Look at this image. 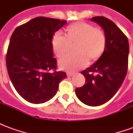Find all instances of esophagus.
I'll use <instances>...</instances> for the list:
<instances>
[{
	"label": "esophagus",
	"instance_id": "34e87169",
	"mask_svg": "<svg viewBox=\"0 0 133 133\" xmlns=\"http://www.w3.org/2000/svg\"><path fill=\"white\" fill-rule=\"evenodd\" d=\"M74 74H75L74 72H67V75H68V77H71V76H72Z\"/></svg>",
	"mask_w": 133,
	"mask_h": 133
}]
</instances>
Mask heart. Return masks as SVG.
I'll list each match as a JSON object with an SVG mask.
<instances>
[{
  "label": "heart",
  "mask_w": 133,
  "mask_h": 133,
  "mask_svg": "<svg viewBox=\"0 0 133 133\" xmlns=\"http://www.w3.org/2000/svg\"><path fill=\"white\" fill-rule=\"evenodd\" d=\"M66 37L61 33L52 36V50L58 58L68 53L75 45L74 55L65 56L59 61L60 68L68 72H75L88 65L89 60L95 62L102 56L107 45L105 31L100 26H94L86 22H76L65 29Z\"/></svg>",
  "instance_id": "obj_1"
}]
</instances>
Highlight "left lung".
Segmentation results:
<instances>
[{"mask_svg":"<svg viewBox=\"0 0 133 133\" xmlns=\"http://www.w3.org/2000/svg\"><path fill=\"white\" fill-rule=\"evenodd\" d=\"M91 21L105 31L107 45L98 61L81 72L85 83L76 88L75 93L85 104L98 106L110 100L123 84L128 67L129 43L127 36L110 19L95 16Z\"/></svg>","mask_w":133,"mask_h":133,"instance_id":"8db88e82","label":"left lung"}]
</instances>
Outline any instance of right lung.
Here are the masks:
<instances>
[{"label": "right lung", "instance_id": "add662e5", "mask_svg": "<svg viewBox=\"0 0 133 133\" xmlns=\"http://www.w3.org/2000/svg\"><path fill=\"white\" fill-rule=\"evenodd\" d=\"M66 21L37 17L16 28L6 54L8 72L19 95L31 103H43L53 98L63 71H56L52 35ZM50 70H53L52 73Z\"/></svg>", "mask_w": 133, "mask_h": 133}]
</instances>
